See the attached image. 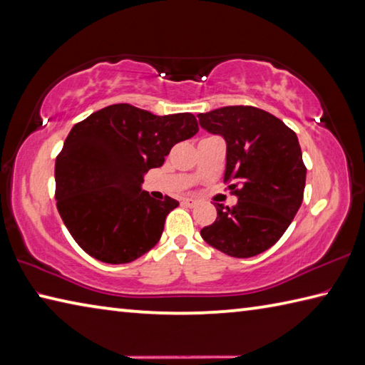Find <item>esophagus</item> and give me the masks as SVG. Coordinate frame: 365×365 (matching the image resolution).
Here are the masks:
<instances>
[{
    "label": "esophagus",
    "instance_id": "esophagus-1",
    "mask_svg": "<svg viewBox=\"0 0 365 365\" xmlns=\"http://www.w3.org/2000/svg\"><path fill=\"white\" fill-rule=\"evenodd\" d=\"M182 203H184L185 206H189V208H194V206L197 205V200H194V198H184Z\"/></svg>",
    "mask_w": 365,
    "mask_h": 365
}]
</instances>
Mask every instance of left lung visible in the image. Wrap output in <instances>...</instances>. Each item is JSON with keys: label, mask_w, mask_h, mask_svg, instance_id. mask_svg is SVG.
<instances>
[{"label": "left lung", "mask_w": 365, "mask_h": 365, "mask_svg": "<svg viewBox=\"0 0 365 365\" xmlns=\"http://www.w3.org/2000/svg\"><path fill=\"white\" fill-rule=\"evenodd\" d=\"M197 118L225 140L224 182L238 197L232 208L215 205L216 221L200 235L227 256H257L283 237L304 200L307 168L297 135L254 106H224Z\"/></svg>", "instance_id": "8db88e82"}]
</instances>
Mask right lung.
<instances>
[{
  "label": "right lung",
  "instance_id": "1",
  "mask_svg": "<svg viewBox=\"0 0 365 365\" xmlns=\"http://www.w3.org/2000/svg\"><path fill=\"white\" fill-rule=\"evenodd\" d=\"M197 132L194 114L155 115L127 103L76 123L55 160V198L68 232L88 256L128 264L159 243L165 217L180 202L141 190L144 175Z\"/></svg>",
  "mask_w": 365,
  "mask_h": 365
}]
</instances>
